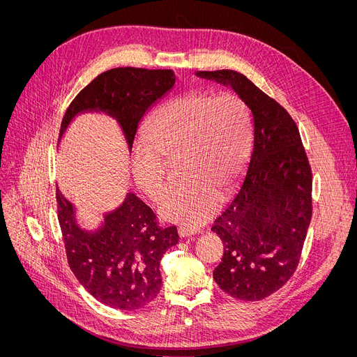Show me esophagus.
Listing matches in <instances>:
<instances>
[{
	"mask_svg": "<svg viewBox=\"0 0 357 357\" xmlns=\"http://www.w3.org/2000/svg\"><path fill=\"white\" fill-rule=\"evenodd\" d=\"M178 235H179V238H188V236L195 235V231L190 229V228H183V226H181V228H178Z\"/></svg>",
	"mask_w": 357,
	"mask_h": 357,
	"instance_id": "34e87169",
	"label": "esophagus"
}]
</instances>
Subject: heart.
<instances>
[{"instance_id":"heart-1","label":"heart","mask_w":357,"mask_h":357,"mask_svg":"<svg viewBox=\"0 0 357 357\" xmlns=\"http://www.w3.org/2000/svg\"><path fill=\"white\" fill-rule=\"evenodd\" d=\"M146 142L131 156L132 176L152 201L167 192L165 159L181 158L183 183L160 202L159 216L201 226L216 212L241 176L250 152L252 121L246 105L232 93L213 96L193 91L162 105L151 121Z\"/></svg>"}]
</instances>
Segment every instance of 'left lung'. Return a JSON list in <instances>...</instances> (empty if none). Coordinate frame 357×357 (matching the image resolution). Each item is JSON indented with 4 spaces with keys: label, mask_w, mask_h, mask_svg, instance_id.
Instances as JSON below:
<instances>
[{
    "label": "left lung",
    "mask_w": 357,
    "mask_h": 357,
    "mask_svg": "<svg viewBox=\"0 0 357 357\" xmlns=\"http://www.w3.org/2000/svg\"><path fill=\"white\" fill-rule=\"evenodd\" d=\"M195 75L229 86L252 112L246 174L212 226L223 243L213 279L232 298L262 301L280 289L299 264L312 218L309 162L295 121L245 75L232 70Z\"/></svg>",
    "instance_id": "obj_1"
}]
</instances>
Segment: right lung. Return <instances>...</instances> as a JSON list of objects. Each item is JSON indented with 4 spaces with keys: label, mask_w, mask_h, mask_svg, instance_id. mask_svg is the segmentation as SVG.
<instances>
[{
    "label": "right lung",
    "mask_w": 357,
    "mask_h": 357,
    "mask_svg": "<svg viewBox=\"0 0 357 357\" xmlns=\"http://www.w3.org/2000/svg\"><path fill=\"white\" fill-rule=\"evenodd\" d=\"M172 70L114 68L88 84L63 115L59 141L74 119L84 114H104L118 123L128 149H132L139 122L175 86ZM58 220L68 264L78 282L101 303L137 310L159 294V271L164 253L178 243L176 226L160 229L155 215L134 192L119 206L86 228L78 209L56 186Z\"/></svg>",
    "instance_id": "add662e5"
}]
</instances>
